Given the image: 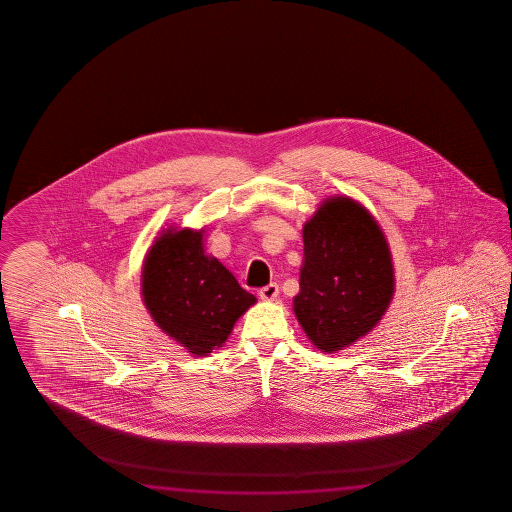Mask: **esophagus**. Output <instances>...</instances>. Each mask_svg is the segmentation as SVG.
Returning a JSON list of instances; mask_svg holds the SVG:
<instances>
[{
    "instance_id": "esophagus-1",
    "label": "esophagus",
    "mask_w": 512,
    "mask_h": 512,
    "mask_svg": "<svg viewBox=\"0 0 512 512\" xmlns=\"http://www.w3.org/2000/svg\"><path fill=\"white\" fill-rule=\"evenodd\" d=\"M279 295V286L276 283H270V285L263 286L260 290V297L263 301H274Z\"/></svg>"
}]
</instances>
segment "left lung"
Returning a JSON list of instances; mask_svg holds the SVG:
<instances>
[{
	"label": "left lung",
	"mask_w": 512,
	"mask_h": 512,
	"mask_svg": "<svg viewBox=\"0 0 512 512\" xmlns=\"http://www.w3.org/2000/svg\"><path fill=\"white\" fill-rule=\"evenodd\" d=\"M304 258L294 312L324 353L373 330L394 294V270L382 229L358 202L322 204L303 229Z\"/></svg>",
	"instance_id": "8db88e82"
}]
</instances>
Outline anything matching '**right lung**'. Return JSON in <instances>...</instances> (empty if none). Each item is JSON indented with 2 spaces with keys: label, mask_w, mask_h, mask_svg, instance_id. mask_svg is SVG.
<instances>
[{
  "label": "right lung",
  "mask_w": 512,
  "mask_h": 512,
  "mask_svg": "<svg viewBox=\"0 0 512 512\" xmlns=\"http://www.w3.org/2000/svg\"><path fill=\"white\" fill-rule=\"evenodd\" d=\"M143 299L157 326L193 355L226 342L234 322L256 303L233 274L202 249V231H166L148 252Z\"/></svg>",
  "instance_id": "right-lung-1"
}]
</instances>
